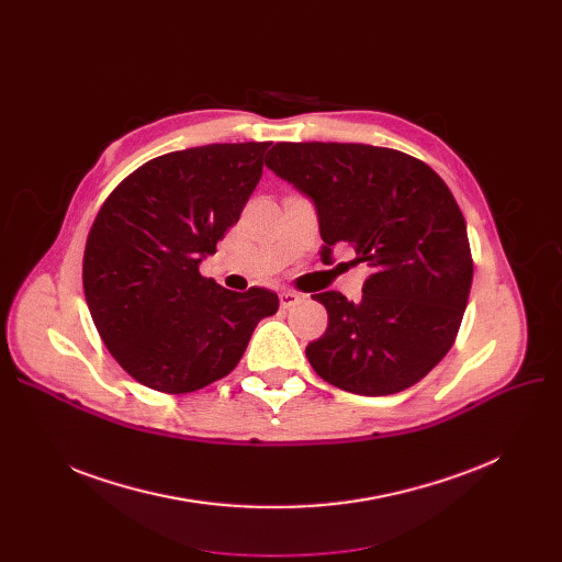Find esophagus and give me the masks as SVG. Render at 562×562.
I'll list each match as a JSON object with an SVG mask.
<instances>
[{"mask_svg":"<svg viewBox=\"0 0 562 562\" xmlns=\"http://www.w3.org/2000/svg\"><path fill=\"white\" fill-rule=\"evenodd\" d=\"M301 303V296L296 291H282L280 293V305L284 307V310H289V307H293V305H299Z\"/></svg>","mask_w":562,"mask_h":562,"instance_id":"obj_1","label":"esophagus"}]
</instances>
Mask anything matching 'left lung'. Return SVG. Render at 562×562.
Masks as SVG:
<instances>
[{"instance_id": "8db88e82", "label": "left lung", "mask_w": 562, "mask_h": 562, "mask_svg": "<svg viewBox=\"0 0 562 562\" xmlns=\"http://www.w3.org/2000/svg\"><path fill=\"white\" fill-rule=\"evenodd\" d=\"M318 212L323 259L350 244L371 276L362 299L314 293L328 330L305 352L330 385L387 396L419 382L451 350L474 259L460 206L422 159L362 143H276L266 155Z\"/></svg>"}]
</instances>
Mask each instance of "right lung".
<instances>
[{
    "instance_id": "add662e5",
    "label": "right lung",
    "mask_w": 562,
    "mask_h": 562,
    "mask_svg": "<svg viewBox=\"0 0 562 562\" xmlns=\"http://www.w3.org/2000/svg\"><path fill=\"white\" fill-rule=\"evenodd\" d=\"M263 143H214L150 159L117 184L83 250V293L115 362L140 385L189 394L225 378L278 296L198 271L255 191Z\"/></svg>"
}]
</instances>
